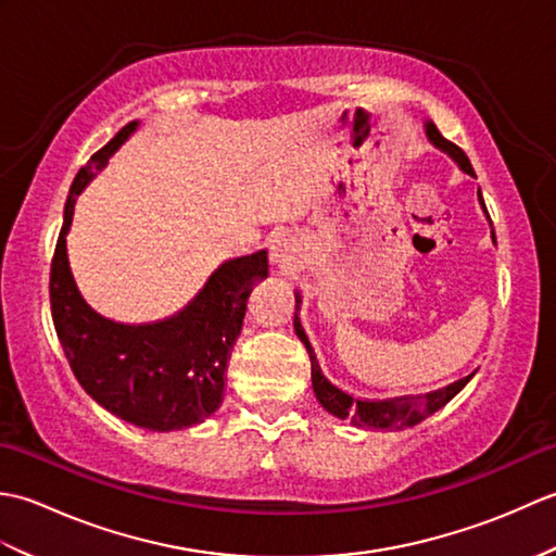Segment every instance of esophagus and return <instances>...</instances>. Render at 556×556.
I'll use <instances>...</instances> for the list:
<instances>
[{
	"label": "esophagus",
	"mask_w": 556,
	"mask_h": 556,
	"mask_svg": "<svg viewBox=\"0 0 556 556\" xmlns=\"http://www.w3.org/2000/svg\"><path fill=\"white\" fill-rule=\"evenodd\" d=\"M269 255L271 263L281 271V275H291V271L299 269L301 263V245L296 241V236L291 233H279L275 241L269 245Z\"/></svg>",
	"instance_id": "1"
}]
</instances>
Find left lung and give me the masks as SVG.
Returning a JSON list of instances; mask_svg holds the SVG:
<instances>
[{"instance_id":"obj_1","label":"left lung","mask_w":556,"mask_h":556,"mask_svg":"<svg viewBox=\"0 0 556 556\" xmlns=\"http://www.w3.org/2000/svg\"><path fill=\"white\" fill-rule=\"evenodd\" d=\"M425 128H428V138L430 143H434L440 150H444L448 157H452L460 169H464L466 174L476 176L473 167H470V162L466 157V152L460 150L458 146H454L452 140H446L440 131H437L434 124H425ZM478 200L482 210L488 212L485 207V200H482V193L478 191ZM490 219V215H488ZM492 224V219H490ZM492 241L497 243V239H494V229H492ZM299 293H296V311H299ZM293 329H296L299 339L305 344V351H308L311 356V375H313V392L317 396V401H320L323 408L327 413H332V416L346 420L351 418L353 425H358V428H375V430H404V428H413V425H418L420 420L430 418L434 410H440L442 406H446L448 401H452L460 389H464L468 384L470 377H464V380H458L454 384H448L444 389H437V392H428V394H416V396H394V399H382V401H370V399H356L351 396L349 392H344V389L332 384L327 380V377L323 375L320 370V363H317L315 358V351L311 346L308 337H305L303 327H301V320H299V313H293Z\"/></svg>"}]
</instances>
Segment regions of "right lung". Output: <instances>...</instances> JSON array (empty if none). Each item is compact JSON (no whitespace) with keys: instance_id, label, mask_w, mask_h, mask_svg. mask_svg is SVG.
I'll return each instance as SVG.
<instances>
[{"instance_id":"add662e5","label":"right lung","mask_w":556,"mask_h":556,"mask_svg":"<svg viewBox=\"0 0 556 556\" xmlns=\"http://www.w3.org/2000/svg\"><path fill=\"white\" fill-rule=\"evenodd\" d=\"M136 128L138 122L126 124L71 184L52 257L50 303L56 337L80 387L122 420L169 432L203 422L219 408L248 296L255 281L267 277V251L224 263L191 305L167 320L124 325L92 311L71 275L66 233L76 195Z\"/></svg>"}]
</instances>
